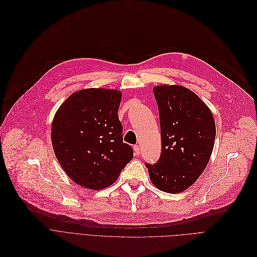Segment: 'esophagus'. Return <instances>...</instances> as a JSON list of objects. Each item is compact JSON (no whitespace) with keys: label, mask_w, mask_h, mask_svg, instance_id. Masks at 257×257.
I'll return each instance as SVG.
<instances>
[{"label":"esophagus","mask_w":257,"mask_h":257,"mask_svg":"<svg viewBox=\"0 0 257 257\" xmlns=\"http://www.w3.org/2000/svg\"><path fill=\"white\" fill-rule=\"evenodd\" d=\"M134 152H135V155H136V156H139V154H140V148H139V145H134Z\"/></svg>","instance_id":"34e87169"}]
</instances>
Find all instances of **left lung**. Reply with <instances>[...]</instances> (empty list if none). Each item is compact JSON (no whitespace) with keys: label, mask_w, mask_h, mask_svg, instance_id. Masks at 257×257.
I'll return each mask as SVG.
<instances>
[{"label":"left lung","mask_w":257,"mask_h":257,"mask_svg":"<svg viewBox=\"0 0 257 257\" xmlns=\"http://www.w3.org/2000/svg\"><path fill=\"white\" fill-rule=\"evenodd\" d=\"M153 91L160 116L162 152L158 163L145 165L154 186L168 193L182 192L209 162L214 118L200 97L183 85H156Z\"/></svg>","instance_id":"left-lung-1"}]
</instances>
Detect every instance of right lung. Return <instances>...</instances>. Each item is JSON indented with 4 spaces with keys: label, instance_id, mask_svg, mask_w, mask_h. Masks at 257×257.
Listing matches in <instances>:
<instances>
[{
    "label": "right lung",
    "instance_id": "1",
    "mask_svg": "<svg viewBox=\"0 0 257 257\" xmlns=\"http://www.w3.org/2000/svg\"><path fill=\"white\" fill-rule=\"evenodd\" d=\"M121 97L118 90L83 89L71 94L54 115L51 141L57 161L84 188L112 185L134 157L122 139Z\"/></svg>",
    "mask_w": 257,
    "mask_h": 257
}]
</instances>
